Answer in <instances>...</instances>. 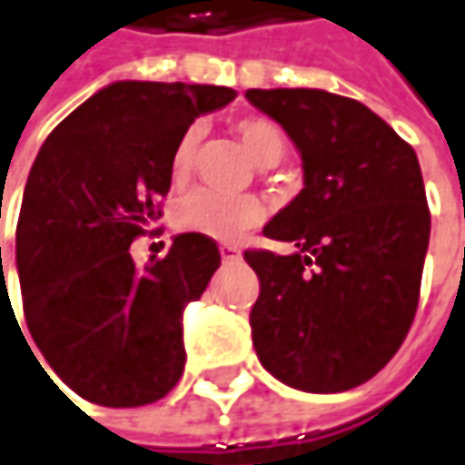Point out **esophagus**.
I'll return each instance as SVG.
<instances>
[{
	"label": "esophagus",
	"mask_w": 465,
	"mask_h": 465,
	"mask_svg": "<svg viewBox=\"0 0 465 465\" xmlns=\"http://www.w3.org/2000/svg\"><path fill=\"white\" fill-rule=\"evenodd\" d=\"M218 252H221V260H223V262H239V260H242V252L236 247H232V244H223Z\"/></svg>",
	"instance_id": "esophagus-1"
}]
</instances>
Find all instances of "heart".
<instances>
[{
  "label": "heart",
  "instance_id": "obj_1",
  "mask_svg": "<svg viewBox=\"0 0 465 465\" xmlns=\"http://www.w3.org/2000/svg\"><path fill=\"white\" fill-rule=\"evenodd\" d=\"M236 134L242 138L244 149L260 167H275L285 153V136L282 131L267 118H244L236 125ZM201 149V128H187L177 141L169 177L174 184H184L190 180ZM264 218L262 203L257 198H223L208 190H198L184 195L174 211V226L180 232L201 233L216 242H236L249 229H254Z\"/></svg>",
  "mask_w": 465,
  "mask_h": 465
}]
</instances>
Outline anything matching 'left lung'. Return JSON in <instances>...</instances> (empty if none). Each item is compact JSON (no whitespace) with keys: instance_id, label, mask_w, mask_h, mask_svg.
Instances as JSON below:
<instances>
[{"instance_id":"8db88e82","label":"left lung","mask_w":465,"mask_h":465,"mask_svg":"<svg viewBox=\"0 0 465 465\" xmlns=\"http://www.w3.org/2000/svg\"><path fill=\"white\" fill-rule=\"evenodd\" d=\"M247 100L303 162V190L262 229L296 252H244L260 278L249 313L257 358L298 391L355 389L396 355L417 312L430 244L417 153L342 94L247 89Z\"/></svg>"}]
</instances>
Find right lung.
Wrapping results in <instances>:
<instances>
[{
	"instance_id": "1",
	"label": "right lung",
	"mask_w": 465,
	"mask_h": 465,
	"mask_svg": "<svg viewBox=\"0 0 465 465\" xmlns=\"http://www.w3.org/2000/svg\"><path fill=\"white\" fill-rule=\"evenodd\" d=\"M233 97L216 84L113 82L35 156L15 247L25 322L87 401L143 407L183 376V312L221 264L216 242L177 233L167 257L146 267H136L131 242L162 216L156 201L190 123Z\"/></svg>"
}]
</instances>
